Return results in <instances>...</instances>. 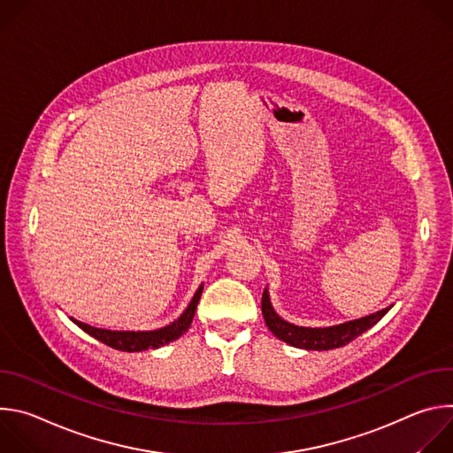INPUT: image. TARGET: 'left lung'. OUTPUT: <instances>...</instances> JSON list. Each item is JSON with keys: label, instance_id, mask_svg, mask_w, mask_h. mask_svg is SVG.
Masks as SVG:
<instances>
[{"label": "left lung", "instance_id": "left-lung-1", "mask_svg": "<svg viewBox=\"0 0 453 453\" xmlns=\"http://www.w3.org/2000/svg\"><path fill=\"white\" fill-rule=\"evenodd\" d=\"M391 308H393V304H389L387 308H381L374 313H369L365 317L341 322V325L325 326V328H310V326L292 325V322H288L281 315H278L271 303L269 288H265L264 296H262V313H264L267 328L280 341L287 342L288 346H294L299 349H308V351L310 349L311 351H326V349H335V348L346 346L348 342H351L353 339H357L358 335H362L364 332L372 328L376 322Z\"/></svg>", "mask_w": 453, "mask_h": 453}]
</instances>
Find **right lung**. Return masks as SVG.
<instances>
[{
  "label": "right lung",
  "instance_id": "obj_1",
  "mask_svg": "<svg viewBox=\"0 0 453 453\" xmlns=\"http://www.w3.org/2000/svg\"><path fill=\"white\" fill-rule=\"evenodd\" d=\"M204 285H201L196 292V296L191 297L189 304L186 306V310L180 313L179 319H175L170 325L157 328V330H149V332H114V330H105V328H95L86 325V322H81L73 317H70L75 325L84 330L86 334H89L91 337H95L96 341L119 349V351H147V349H157L163 348L173 341H177L180 335H184L188 332V328L191 326L193 315H196L201 294H203Z\"/></svg>",
  "mask_w": 453,
  "mask_h": 453
}]
</instances>
